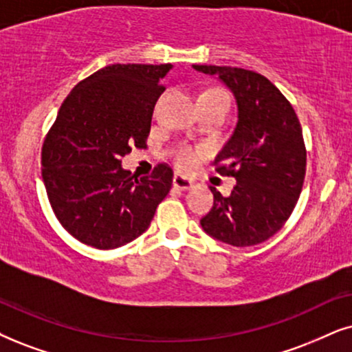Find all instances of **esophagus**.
<instances>
[{
    "label": "esophagus",
    "instance_id": "obj_1",
    "mask_svg": "<svg viewBox=\"0 0 352 352\" xmlns=\"http://www.w3.org/2000/svg\"><path fill=\"white\" fill-rule=\"evenodd\" d=\"M172 184L175 188H179V190H190L191 186H193V182H191L190 179H186V177H184V175H179V173H175V175H173Z\"/></svg>",
    "mask_w": 352,
    "mask_h": 352
}]
</instances>
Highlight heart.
Returning a JSON list of instances; mask_svg holds the SVG:
<instances>
[{"mask_svg": "<svg viewBox=\"0 0 352 352\" xmlns=\"http://www.w3.org/2000/svg\"><path fill=\"white\" fill-rule=\"evenodd\" d=\"M206 92H214V91H206ZM199 161V151L191 149V148H180L175 154V162L177 167L182 170H191L197 166Z\"/></svg>", "mask_w": 352, "mask_h": 352, "instance_id": "1", "label": "heart"}]
</instances>
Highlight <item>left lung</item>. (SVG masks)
Returning a JSON list of instances; mask_svg holds the SVG:
<instances>
[{
	"mask_svg": "<svg viewBox=\"0 0 352 352\" xmlns=\"http://www.w3.org/2000/svg\"><path fill=\"white\" fill-rule=\"evenodd\" d=\"M230 89L237 104L232 136L216 155V170L237 180L229 197L214 195L201 228L232 247L265 242L294 211L304 185L307 153L299 118L273 82L232 66L193 65Z\"/></svg>",
	"mask_w": 352,
	"mask_h": 352,
	"instance_id": "1",
	"label": "left lung"
}]
</instances>
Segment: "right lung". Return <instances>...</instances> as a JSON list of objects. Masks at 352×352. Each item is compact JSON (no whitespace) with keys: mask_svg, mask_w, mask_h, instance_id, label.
Instances as JSON below:
<instances>
[{"mask_svg":"<svg viewBox=\"0 0 352 352\" xmlns=\"http://www.w3.org/2000/svg\"><path fill=\"white\" fill-rule=\"evenodd\" d=\"M172 65H110L74 86L42 148V179L60 224L100 250L146 232L173 172L159 164L135 179L120 159L144 148Z\"/></svg>","mask_w":352,"mask_h":352,"instance_id":"1","label":"right lung"}]
</instances>
